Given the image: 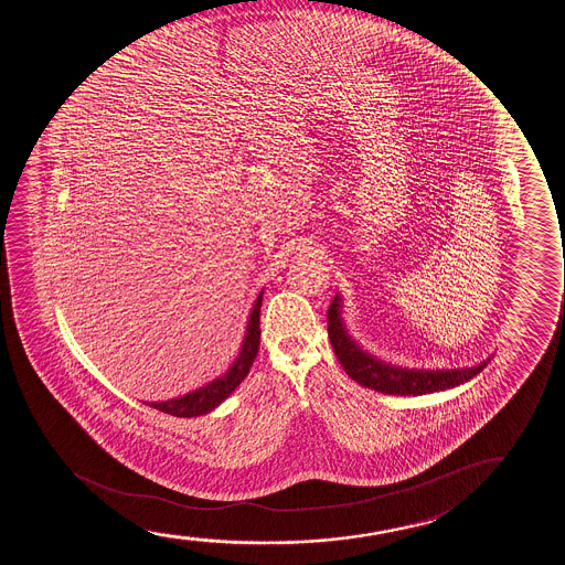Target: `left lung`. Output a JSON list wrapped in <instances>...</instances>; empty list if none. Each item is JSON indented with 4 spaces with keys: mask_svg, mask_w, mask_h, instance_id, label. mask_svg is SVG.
Listing matches in <instances>:
<instances>
[{
    "mask_svg": "<svg viewBox=\"0 0 565 565\" xmlns=\"http://www.w3.org/2000/svg\"><path fill=\"white\" fill-rule=\"evenodd\" d=\"M340 295L335 294L328 309V335L332 341L335 356L340 359L343 371L361 386L371 387L374 392L390 395H423L459 386L472 376H477L488 361L471 369H451V371H417L403 369L395 364L384 363L376 356L366 353L361 345L349 335L345 322L341 318Z\"/></svg>",
    "mask_w": 565,
    "mask_h": 565,
    "instance_id": "left-lung-1",
    "label": "left lung"
}]
</instances>
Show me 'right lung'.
I'll return each instance as SVG.
<instances>
[{"label":"right lung","instance_id":"add662e5","mask_svg":"<svg viewBox=\"0 0 565 565\" xmlns=\"http://www.w3.org/2000/svg\"><path fill=\"white\" fill-rule=\"evenodd\" d=\"M264 291L256 297L253 310L248 315L247 332L241 341V349L232 366L217 376L216 380L209 382L206 386L196 387L194 392L185 395H179L168 402H145L154 409L173 415V417H199L206 415L210 411L216 409L220 403L225 402L230 395L235 392V387L239 386L245 380L250 366L255 363L258 345H260V305H263Z\"/></svg>","mask_w":565,"mask_h":565}]
</instances>
